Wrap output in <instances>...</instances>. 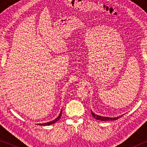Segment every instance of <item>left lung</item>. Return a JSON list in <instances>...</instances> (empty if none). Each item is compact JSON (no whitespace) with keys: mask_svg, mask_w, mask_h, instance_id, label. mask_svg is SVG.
Here are the masks:
<instances>
[{"mask_svg":"<svg viewBox=\"0 0 147 147\" xmlns=\"http://www.w3.org/2000/svg\"><path fill=\"white\" fill-rule=\"evenodd\" d=\"M91 111L92 116H93L94 119H96V120H99V121H115V120H117L118 119L121 117L123 115H122L119 116V117H104V116H100V115H96V114L94 113L93 111H92V110H91Z\"/></svg>","mask_w":147,"mask_h":147,"instance_id":"obj_1","label":"left lung"}]
</instances>
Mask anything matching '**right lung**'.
I'll return each mask as SVG.
<instances>
[{"instance_id":"right-lung-1","label":"right lung","mask_w":147,"mask_h":147,"mask_svg":"<svg viewBox=\"0 0 147 147\" xmlns=\"http://www.w3.org/2000/svg\"><path fill=\"white\" fill-rule=\"evenodd\" d=\"M61 113H62V109L60 111V113H59V115H58V117H57V118L54 119V120L52 121H50L48 122V123H43V124H38V125H40V126H49V125H51V124H53L54 123H56L57 121H58L59 119H60L61 116Z\"/></svg>"}]
</instances>
